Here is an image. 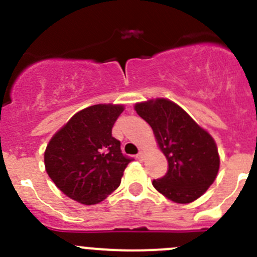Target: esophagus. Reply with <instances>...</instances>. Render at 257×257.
<instances>
[{
    "label": "esophagus",
    "mask_w": 257,
    "mask_h": 257,
    "mask_svg": "<svg viewBox=\"0 0 257 257\" xmlns=\"http://www.w3.org/2000/svg\"><path fill=\"white\" fill-rule=\"evenodd\" d=\"M136 159H139V160H143V159H144V153H143V151H140V153H139L138 155H136Z\"/></svg>",
    "instance_id": "1"
}]
</instances>
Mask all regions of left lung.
Listing matches in <instances>:
<instances>
[{
  "label": "left lung",
  "instance_id": "left-lung-1",
  "mask_svg": "<svg viewBox=\"0 0 257 257\" xmlns=\"http://www.w3.org/2000/svg\"><path fill=\"white\" fill-rule=\"evenodd\" d=\"M136 112L151 126L168 160V172L154 179L158 192L175 203H190L206 193L219 169L213 138L174 102L165 98L136 103Z\"/></svg>",
  "mask_w": 257,
  "mask_h": 257
}]
</instances>
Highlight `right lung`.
<instances>
[{
	"label": "right lung",
	"instance_id": "obj_1",
	"mask_svg": "<svg viewBox=\"0 0 257 257\" xmlns=\"http://www.w3.org/2000/svg\"><path fill=\"white\" fill-rule=\"evenodd\" d=\"M122 104H94L75 113L51 138L44 154L54 184L79 203L97 204L118 188L127 164L112 127Z\"/></svg>",
	"mask_w": 257,
	"mask_h": 257
}]
</instances>
